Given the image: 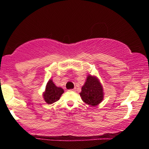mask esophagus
<instances>
[{
  "instance_id": "34e87169",
  "label": "esophagus",
  "mask_w": 149,
  "mask_h": 149,
  "mask_svg": "<svg viewBox=\"0 0 149 149\" xmlns=\"http://www.w3.org/2000/svg\"><path fill=\"white\" fill-rule=\"evenodd\" d=\"M70 91H75L76 90H75V89H70Z\"/></svg>"
}]
</instances>
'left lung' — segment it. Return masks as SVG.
<instances>
[{
  "mask_svg": "<svg viewBox=\"0 0 149 149\" xmlns=\"http://www.w3.org/2000/svg\"><path fill=\"white\" fill-rule=\"evenodd\" d=\"M80 95L82 100L87 104L93 107L98 105L104 98L103 87L98 79L89 74L81 88Z\"/></svg>",
  "mask_w": 149,
  "mask_h": 149,
  "instance_id": "left-lung-1",
  "label": "left lung"
}]
</instances>
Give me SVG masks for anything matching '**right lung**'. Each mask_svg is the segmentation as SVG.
Segmentation results:
<instances>
[{
  "mask_svg": "<svg viewBox=\"0 0 149 149\" xmlns=\"http://www.w3.org/2000/svg\"><path fill=\"white\" fill-rule=\"evenodd\" d=\"M64 92V89L60 87H57L52 79H49L47 83L45 91L43 93V98L47 104H52L59 100Z\"/></svg>",
  "mask_w": 149,
  "mask_h": 149,
  "instance_id": "right-lung-1",
  "label": "right lung"
}]
</instances>
